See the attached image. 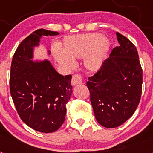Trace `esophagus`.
I'll use <instances>...</instances> for the list:
<instances>
[{"mask_svg": "<svg viewBox=\"0 0 153 153\" xmlns=\"http://www.w3.org/2000/svg\"><path fill=\"white\" fill-rule=\"evenodd\" d=\"M83 83V77L81 74H74L72 77V80H71V83L74 86H77V85H80Z\"/></svg>", "mask_w": 153, "mask_h": 153, "instance_id": "esophagus-1", "label": "esophagus"}]
</instances>
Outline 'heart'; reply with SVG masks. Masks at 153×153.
I'll return each mask as SVG.
<instances>
[{
    "label": "heart",
    "mask_w": 153,
    "mask_h": 153,
    "mask_svg": "<svg viewBox=\"0 0 153 153\" xmlns=\"http://www.w3.org/2000/svg\"><path fill=\"white\" fill-rule=\"evenodd\" d=\"M109 42L100 33H90L65 37L63 51L56 54L58 63L66 68L74 67V60L85 57V64L90 70H97L102 64Z\"/></svg>",
    "instance_id": "b5f03b06"
}]
</instances>
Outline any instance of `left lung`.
<instances>
[{"label":"left lung","instance_id":"8db88e82","mask_svg":"<svg viewBox=\"0 0 153 153\" xmlns=\"http://www.w3.org/2000/svg\"><path fill=\"white\" fill-rule=\"evenodd\" d=\"M120 46L86 83L97 122L106 128L120 126L136 111L141 98L143 70L137 50L117 32Z\"/></svg>","mask_w":153,"mask_h":153}]
</instances>
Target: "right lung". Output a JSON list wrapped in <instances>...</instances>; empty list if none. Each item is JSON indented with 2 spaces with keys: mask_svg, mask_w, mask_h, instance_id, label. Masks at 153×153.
Masks as SVG:
<instances>
[{
  "mask_svg": "<svg viewBox=\"0 0 153 153\" xmlns=\"http://www.w3.org/2000/svg\"><path fill=\"white\" fill-rule=\"evenodd\" d=\"M58 34L44 29L33 32L18 46L10 67V91L17 113L28 126L45 133L55 132L64 122L72 76L60 75L47 60L30 59L40 36Z\"/></svg>",
  "mask_w": 153,
  "mask_h": 153,
  "instance_id": "obj_1",
  "label": "right lung"
}]
</instances>
